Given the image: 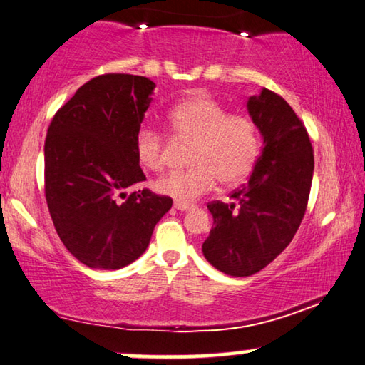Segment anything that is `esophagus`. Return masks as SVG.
<instances>
[{
  "instance_id": "esophagus-1",
  "label": "esophagus",
  "mask_w": 365,
  "mask_h": 365,
  "mask_svg": "<svg viewBox=\"0 0 365 365\" xmlns=\"http://www.w3.org/2000/svg\"><path fill=\"white\" fill-rule=\"evenodd\" d=\"M173 207H175V210H178V211H190L192 210V205H182V203H173Z\"/></svg>"
}]
</instances>
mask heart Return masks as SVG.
I'll return each mask as SVG.
<instances>
[{
    "label": "heart",
    "mask_w": 365,
    "mask_h": 365,
    "mask_svg": "<svg viewBox=\"0 0 365 365\" xmlns=\"http://www.w3.org/2000/svg\"><path fill=\"white\" fill-rule=\"evenodd\" d=\"M172 135L192 141L187 170L170 172L155 182L158 193L190 205L216 187L235 185L255 167L259 155V133L252 118L230 115L229 108L207 96H195L170 110ZM135 154L140 165L158 172L164 165V138L144 126L135 136Z\"/></svg>",
    "instance_id": "obj_1"
}]
</instances>
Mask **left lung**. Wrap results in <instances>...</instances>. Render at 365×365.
<instances>
[{
	"mask_svg": "<svg viewBox=\"0 0 365 365\" xmlns=\"http://www.w3.org/2000/svg\"><path fill=\"white\" fill-rule=\"evenodd\" d=\"M247 110L263 138V151L248 182L232 193L234 203L212 201V229L203 255L224 274L258 273L291 244L307 207L314 149L291 106L262 89Z\"/></svg>",
	"mask_w": 365,
	"mask_h": 365,
	"instance_id": "8db88e82",
	"label": "left lung"
}]
</instances>
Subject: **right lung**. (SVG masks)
<instances>
[{
    "label": "right lung",
    "mask_w": 365,
    "mask_h": 365,
    "mask_svg": "<svg viewBox=\"0 0 365 365\" xmlns=\"http://www.w3.org/2000/svg\"><path fill=\"white\" fill-rule=\"evenodd\" d=\"M155 84L102 74L76 91L51 120L45 140V196L68 252L92 269H120L140 258L172 198L149 190L135 136Z\"/></svg>",
    "instance_id": "1"
}]
</instances>
